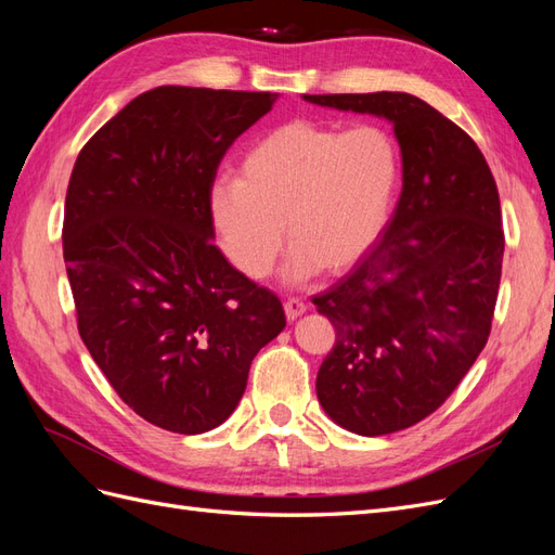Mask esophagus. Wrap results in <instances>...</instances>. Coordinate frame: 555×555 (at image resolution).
<instances>
[{
  "label": "esophagus",
  "instance_id": "1",
  "mask_svg": "<svg viewBox=\"0 0 555 555\" xmlns=\"http://www.w3.org/2000/svg\"><path fill=\"white\" fill-rule=\"evenodd\" d=\"M306 312H308V306L304 304V300H298V298H289L287 304H284V314H287L289 322H294V319H298L300 314H306Z\"/></svg>",
  "mask_w": 555,
  "mask_h": 555
}]
</instances>
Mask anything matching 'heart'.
Segmentation results:
<instances>
[{"mask_svg": "<svg viewBox=\"0 0 555 555\" xmlns=\"http://www.w3.org/2000/svg\"><path fill=\"white\" fill-rule=\"evenodd\" d=\"M398 180V150L377 125L338 129L294 120L249 145L238 178H220L208 194L217 241L249 280L273 271L294 241L282 280L304 284L322 268L354 266L382 233Z\"/></svg>", "mask_w": 555, "mask_h": 555, "instance_id": "1", "label": "heart"}]
</instances>
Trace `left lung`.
<instances>
[{"label":"left lung","mask_w":555,"mask_h":555,"mask_svg":"<svg viewBox=\"0 0 555 555\" xmlns=\"http://www.w3.org/2000/svg\"><path fill=\"white\" fill-rule=\"evenodd\" d=\"M391 122L402 192L377 247L312 298L335 345L317 373L319 405L377 438L438 410L491 333L502 273L500 196L467 133L408 92L304 94Z\"/></svg>","instance_id":"obj_1"}]
</instances>
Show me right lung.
I'll use <instances>...</instances> for the list:
<instances>
[{"label": "right lung", "instance_id": "right-lung-1", "mask_svg": "<svg viewBox=\"0 0 555 555\" xmlns=\"http://www.w3.org/2000/svg\"><path fill=\"white\" fill-rule=\"evenodd\" d=\"M278 94L162 86L80 150L62 247L78 333L145 422L180 435L224 424L249 363L287 326L280 298L212 241L208 194L229 145Z\"/></svg>", "mask_w": 555, "mask_h": 555}]
</instances>
